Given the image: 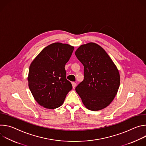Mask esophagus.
Instances as JSON below:
<instances>
[{
	"label": "esophagus",
	"mask_w": 146,
	"mask_h": 146,
	"mask_svg": "<svg viewBox=\"0 0 146 146\" xmlns=\"http://www.w3.org/2000/svg\"><path fill=\"white\" fill-rule=\"evenodd\" d=\"M72 85L73 88H74L76 87V83H75L74 82H72Z\"/></svg>",
	"instance_id": "1"
}]
</instances>
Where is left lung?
<instances>
[{"instance_id":"1","label":"left lung","mask_w":146,"mask_h":146,"mask_svg":"<svg viewBox=\"0 0 146 146\" xmlns=\"http://www.w3.org/2000/svg\"><path fill=\"white\" fill-rule=\"evenodd\" d=\"M75 55L84 66V80L76 87L83 105L92 111L106 108L119 87L120 75L116 65L106 51L95 43L81 45Z\"/></svg>"}]
</instances>
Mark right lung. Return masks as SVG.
Returning a JSON list of instances; mask_svg holds the SVG:
<instances>
[{
    "instance_id": "add662e5",
    "label": "right lung",
    "mask_w": 146,
    "mask_h": 146,
    "mask_svg": "<svg viewBox=\"0 0 146 146\" xmlns=\"http://www.w3.org/2000/svg\"><path fill=\"white\" fill-rule=\"evenodd\" d=\"M74 47L62 43H52L31 62L28 76L30 91L38 105L54 109L63 104L72 86L66 78L65 66Z\"/></svg>"
}]
</instances>
